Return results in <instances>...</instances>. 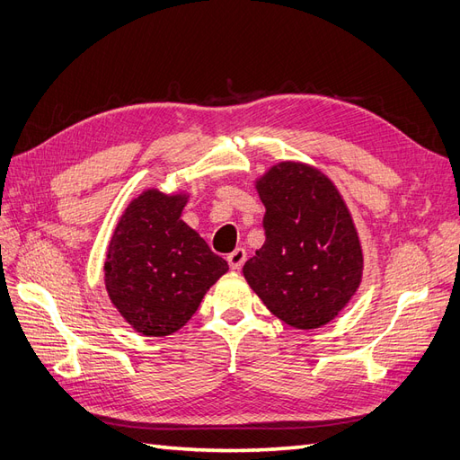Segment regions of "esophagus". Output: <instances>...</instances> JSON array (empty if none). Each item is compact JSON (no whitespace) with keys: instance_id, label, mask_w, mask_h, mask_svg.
Returning <instances> with one entry per match:
<instances>
[{"instance_id":"obj_1","label":"esophagus","mask_w":460,"mask_h":460,"mask_svg":"<svg viewBox=\"0 0 460 460\" xmlns=\"http://www.w3.org/2000/svg\"><path fill=\"white\" fill-rule=\"evenodd\" d=\"M245 259H247V253H245V249H243V247H235L234 252L226 257V261H228V264H230V269H232V270H240V269H242V264L245 262Z\"/></svg>"}]
</instances>
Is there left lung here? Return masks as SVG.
<instances>
[{
    "instance_id": "obj_1",
    "label": "left lung",
    "mask_w": 460,
    "mask_h": 460,
    "mask_svg": "<svg viewBox=\"0 0 460 460\" xmlns=\"http://www.w3.org/2000/svg\"><path fill=\"white\" fill-rule=\"evenodd\" d=\"M267 208L262 247L243 264L267 309L297 330L336 318L363 280V247L332 180L311 164L282 161L257 178Z\"/></svg>"
}]
</instances>
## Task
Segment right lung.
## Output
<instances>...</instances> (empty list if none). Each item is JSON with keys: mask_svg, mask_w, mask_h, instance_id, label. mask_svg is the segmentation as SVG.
Instances as JSON below:
<instances>
[{"mask_svg": "<svg viewBox=\"0 0 460 460\" xmlns=\"http://www.w3.org/2000/svg\"><path fill=\"white\" fill-rule=\"evenodd\" d=\"M188 193L142 191L120 215L105 257V289L120 316L149 338L178 332L228 262L182 217Z\"/></svg>", "mask_w": 460, "mask_h": 460, "instance_id": "obj_1", "label": "right lung"}]
</instances>
